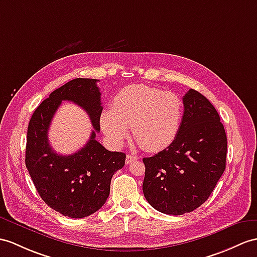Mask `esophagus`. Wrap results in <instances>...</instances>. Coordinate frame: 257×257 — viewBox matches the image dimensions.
Here are the masks:
<instances>
[{
    "label": "esophagus",
    "instance_id": "esophagus-1",
    "mask_svg": "<svg viewBox=\"0 0 257 257\" xmlns=\"http://www.w3.org/2000/svg\"><path fill=\"white\" fill-rule=\"evenodd\" d=\"M137 159H139V157H137V156L127 155V156H126V160H125V162H126V165H130V164H132V162L136 161Z\"/></svg>",
    "mask_w": 257,
    "mask_h": 257
}]
</instances>
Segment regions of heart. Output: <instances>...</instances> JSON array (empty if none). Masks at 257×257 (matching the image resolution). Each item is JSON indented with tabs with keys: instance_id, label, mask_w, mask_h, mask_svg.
Here are the masks:
<instances>
[{
	"instance_id": "b5f03b06",
	"label": "heart",
	"mask_w": 257,
	"mask_h": 257,
	"mask_svg": "<svg viewBox=\"0 0 257 257\" xmlns=\"http://www.w3.org/2000/svg\"><path fill=\"white\" fill-rule=\"evenodd\" d=\"M182 116V101L170 91L146 85L125 87L116 93L112 110L100 115L107 139L120 146L132 127L134 140L147 152H158L176 139Z\"/></svg>"
}]
</instances>
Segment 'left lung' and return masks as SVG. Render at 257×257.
<instances>
[{"instance_id": "8db88e82", "label": "left lung", "mask_w": 257, "mask_h": 257, "mask_svg": "<svg viewBox=\"0 0 257 257\" xmlns=\"http://www.w3.org/2000/svg\"><path fill=\"white\" fill-rule=\"evenodd\" d=\"M184 112L176 139L153 157L144 158V196L167 215L198 208L226 169L227 135L214 105L201 92L183 96Z\"/></svg>"}]
</instances>
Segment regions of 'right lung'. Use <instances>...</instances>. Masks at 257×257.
I'll return each mask as SVG.
<instances>
[{"label": "right lung", "instance_id": "1", "mask_svg": "<svg viewBox=\"0 0 257 257\" xmlns=\"http://www.w3.org/2000/svg\"><path fill=\"white\" fill-rule=\"evenodd\" d=\"M97 79L75 78L50 93L31 116L26 144V167L42 201L55 211L71 218H84L103 206L110 194L114 172L125 164L124 153L110 152L96 141L102 112ZM63 99L83 107L94 131L78 152L63 156L49 145L47 131Z\"/></svg>", "mask_w": 257, "mask_h": 257}]
</instances>
